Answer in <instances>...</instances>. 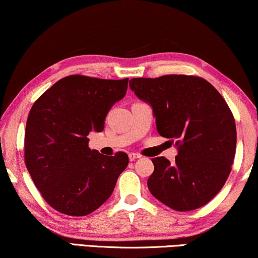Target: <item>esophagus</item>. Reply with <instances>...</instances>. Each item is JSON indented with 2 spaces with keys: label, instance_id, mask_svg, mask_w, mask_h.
<instances>
[{
  "label": "esophagus",
  "instance_id": "obj_1",
  "mask_svg": "<svg viewBox=\"0 0 258 258\" xmlns=\"http://www.w3.org/2000/svg\"><path fill=\"white\" fill-rule=\"evenodd\" d=\"M140 155L139 154H137V153H130L128 154V159H130V161H134V160H137V159H140Z\"/></svg>",
  "mask_w": 258,
  "mask_h": 258
}]
</instances>
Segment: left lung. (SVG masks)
<instances>
[{"mask_svg":"<svg viewBox=\"0 0 258 258\" xmlns=\"http://www.w3.org/2000/svg\"><path fill=\"white\" fill-rule=\"evenodd\" d=\"M130 88L153 107L160 136L177 146L175 163L152 159L151 194L179 212L204 206L224 186L235 156L236 126L227 103L194 75L132 79Z\"/></svg>","mask_w":258,"mask_h":258,"instance_id":"left-lung-1","label":"left lung"}]
</instances>
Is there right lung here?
<instances>
[{
  "mask_svg": "<svg viewBox=\"0 0 258 258\" xmlns=\"http://www.w3.org/2000/svg\"><path fill=\"white\" fill-rule=\"evenodd\" d=\"M128 79L69 75L46 90L31 107L24 159L34 185L57 212L83 217L114 190L128 156H105L90 149L91 131L102 132L114 103L124 98Z\"/></svg>",
  "mask_w": 258,
  "mask_h": 258,
  "instance_id": "add662e5",
  "label": "right lung"
}]
</instances>
